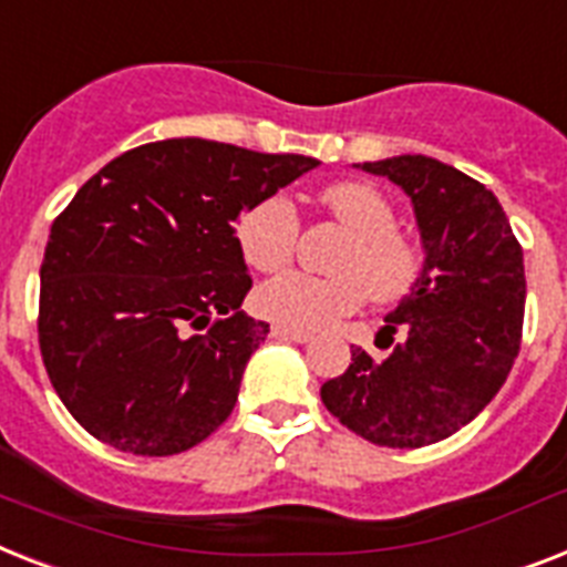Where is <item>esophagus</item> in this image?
Wrapping results in <instances>:
<instances>
[{"label":"esophagus","instance_id":"34e87169","mask_svg":"<svg viewBox=\"0 0 567 567\" xmlns=\"http://www.w3.org/2000/svg\"><path fill=\"white\" fill-rule=\"evenodd\" d=\"M270 334H274L276 340H291V343H308V340H311V334H306V331L285 329V326H274Z\"/></svg>","mask_w":567,"mask_h":567}]
</instances>
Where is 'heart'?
Masks as SVG:
<instances>
[{
	"label": "heart",
	"instance_id": "b5f03b06",
	"mask_svg": "<svg viewBox=\"0 0 567 567\" xmlns=\"http://www.w3.org/2000/svg\"><path fill=\"white\" fill-rule=\"evenodd\" d=\"M326 209L355 236L340 252L338 276L282 274L259 285L252 311L276 326L315 331L352 315L370 293L375 302H393L411 291L419 276V250L395 233V209L379 188L367 183H334L320 195ZM299 218L285 195L259 197L238 218L236 238L252 270L276 274L293 259Z\"/></svg>",
	"mask_w": 567,
	"mask_h": 567
}]
</instances>
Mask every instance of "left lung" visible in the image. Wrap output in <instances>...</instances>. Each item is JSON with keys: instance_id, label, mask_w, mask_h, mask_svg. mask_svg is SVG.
<instances>
[{"instance_id": "1", "label": "left lung", "mask_w": 567, "mask_h": 567, "mask_svg": "<svg viewBox=\"0 0 567 567\" xmlns=\"http://www.w3.org/2000/svg\"><path fill=\"white\" fill-rule=\"evenodd\" d=\"M411 197L425 265L384 317L390 355L352 349L320 399L340 425L388 449H422L457 434L507 381L522 347L524 256L489 188L422 154L363 163ZM395 330L405 340L392 343Z\"/></svg>"}]
</instances>
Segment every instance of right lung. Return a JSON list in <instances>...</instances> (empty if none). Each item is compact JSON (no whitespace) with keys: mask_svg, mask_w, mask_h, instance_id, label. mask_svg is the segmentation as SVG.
<instances>
[{"mask_svg":"<svg viewBox=\"0 0 567 567\" xmlns=\"http://www.w3.org/2000/svg\"><path fill=\"white\" fill-rule=\"evenodd\" d=\"M212 140L148 142L78 188L40 265V352L66 411L113 449L168 457L233 413L270 326L236 224L317 168Z\"/></svg>","mask_w":567,"mask_h":567,"instance_id":"right-lung-1","label":"right lung"}]
</instances>
